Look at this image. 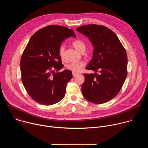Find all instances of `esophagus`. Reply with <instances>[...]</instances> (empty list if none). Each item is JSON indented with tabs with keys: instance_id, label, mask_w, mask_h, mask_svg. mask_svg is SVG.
I'll return each mask as SVG.
<instances>
[{
	"instance_id": "34e87169",
	"label": "esophagus",
	"mask_w": 148,
	"mask_h": 148,
	"mask_svg": "<svg viewBox=\"0 0 148 148\" xmlns=\"http://www.w3.org/2000/svg\"><path fill=\"white\" fill-rule=\"evenodd\" d=\"M77 75V73H73V77H75Z\"/></svg>"
}]
</instances>
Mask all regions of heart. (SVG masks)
<instances>
[{
  "label": "heart",
  "instance_id": "heart-1",
  "mask_svg": "<svg viewBox=\"0 0 148 148\" xmlns=\"http://www.w3.org/2000/svg\"><path fill=\"white\" fill-rule=\"evenodd\" d=\"M73 46L80 53L84 52L86 49V45L84 42L80 40L77 39L73 41ZM65 53V46L64 45H61L58 49V54L60 57L61 58H64ZM85 66V62L84 61H75L72 62L70 64L66 66V69L69 70L73 71V73H78L79 72L82 67Z\"/></svg>",
  "mask_w": 148,
  "mask_h": 148
}]
</instances>
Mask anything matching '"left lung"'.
<instances>
[{
  "label": "left lung",
  "instance_id": "obj_1",
  "mask_svg": "<svg viewBox=\"0 0 148 148\" xmlns=\"http://www.w3.org/2000/svg\"><path fill=\"white\" fill-rule=\"evenodd\" d=\"M77 30L87 36L94 47L92 58L86 69L95 73L84 74L82 95L94 103L107 102L119 93L127 76L126 50L115 33L107 27L92 24Z\"/></svg>",
  "mask_w": 148,
  "mask_h": 148
}]
</instances>
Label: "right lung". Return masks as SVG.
Instances as JSON below:
<instances>
[{"instance_id":"obj_1","label":"right lung","mask_w":148,"mask_h":148,"mask_svg":"<svg viewBox=\"0 0 148 148\" xmlns=\"http://www.w3.org/2000/svg\"><path fill=\"white\" fill-rule=\"evenodd\" d=\"M70 36L75 37L72 29L47 26L31 37L23 51L20 60L22 81L29 96L40 104L53 105L65 96L73 75L69 70L58 71L63 67L58 49Z\"/></svg>"}]
</instances>
